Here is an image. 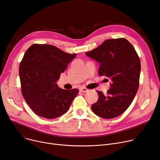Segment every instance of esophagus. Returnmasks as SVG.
Returning <instances> with one entry per match:
<instances>
[{
  "label": "esophagus",
  "instance_id": "1",
  "mask_svg": "<svg viewBox=\"0 0 160 160\" xmlns=\"http://www.w3.org/2000/svg\"><path fill=\"white\" fill-rule=\"evenodd\" d=\"M79 91H80V92H88V90L87 88H86L81 87V88H80Z\"/></svg>",
  "mask_w": 160,
  "mask_h": 160
}]
</instances>
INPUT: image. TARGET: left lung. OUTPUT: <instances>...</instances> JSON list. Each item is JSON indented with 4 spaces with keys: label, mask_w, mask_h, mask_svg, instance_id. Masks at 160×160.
Listing matches in <instances>:
<instances>
[{
    "label": "left lung",
    "mask_w": 160,
    "mask_h": 160,
    "mask_svg": "<svg viewBox=\"0 0 160 160\" xmlns=\"http://www.w3.org/2000/svg\"><path fill=\"white\" fill-rule=\"evenodd\" d=\"M85 54L100 64L99 76L111 80L106 95L97 91L98 100L91 106L92 111L105 119L120 116L130 105L139 88L141 63L134 48L124 38L108 39Z\"/></svg>",
    "instance_id": "left-lung-1"
}]
</instances>
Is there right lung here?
Listing matches in <instances>:
<instances>
[{
	"label": "right lung",
	"instance_id": "1",
	"mask_svg": "<svg viewBox=\"0 0 160 160\" xmlns=\"http://www.w3.org/2000/svg\"><path fill=\"white\" fill-rule=\"evenodd\" d=\"M76 55L50 44H34L26 50L19 77L23 97L35 114L54 119L68 111L79 90L62 89L56 82Z\"/></svg>",
	"mask_w": 160,
	"mask_h": 160
}]
</instances>
